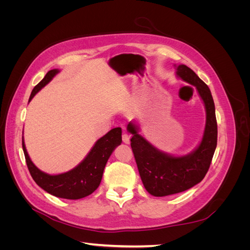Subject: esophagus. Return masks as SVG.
Listing matches in <instances>:
<instances>
[{"instance_id": "34e87169", "label": "esophagus", "mask_w": 250, "mask_h": 250, "mask_svg": "<svg viewBox=\"0 0 250 250\" xmlns=\"http://www.w3.org/2000/svg\"><path fill=\"white\" fill-rule=\"evenodd\" d=\"M122 140H123V143L125 144H129L130 143V135L126 133V132H123L122 134Z\"/></svg>"}]
</instances>
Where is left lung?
Here are the masks:
<instances>
[{
    "label": "left lung",
    "mask_w": 250,
    "mask_h": 250,
    "mask_svg": "<svg viewBox=\"0 0 250 250\" xmlns=\"http://www.w3.org/2000/svg\"><path fill=\"white\" fill-rule=\"evenodd\" d=\"M176 75L196 87L206 107V128L198 147L187 155L174 156L158 150L143 138L135 123L130 122L127 126L132 134L130 145L143 185L155 197L184 192L199 184L208 171L217 147L215 104L208 86L185 64L176 66Z\"/></svg>",
    "instance_id": "8db88e82"
}]
</instances>
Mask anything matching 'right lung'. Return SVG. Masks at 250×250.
Segmentation results:
<instances>
[{
    "instance_id": "1",
    "label": "right lung",
    "mask_w": 250,
    "mask_h": 250,
    "mask_svg": "<svg viewBox=\"0 0 250 250\" xmlns=\"http://www.w3.org/2000/svg\"><path fill=\"white\" fill-rule=\"evenodd\" d=\"M58 73L59 70L57 69L49 71L43 79L33 88L29 98V102ZM121 143H122V129L120 127L113 128L95 143L94 147L90 149L84 160L77 167L65 173L57 174V175H50V174L41 171L32 163L27 152L24 138H22L21 145L27 167L35 183L42 190L53 196H56L59 198L76 200L86 197L97 190V188L101 183L105 165H106L113 150Z\"/></svg>"
}]
</instances>
